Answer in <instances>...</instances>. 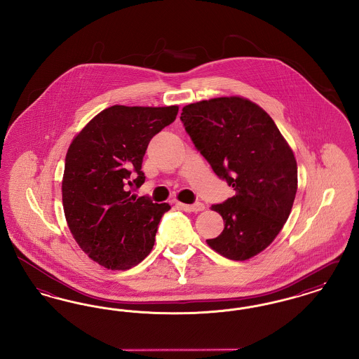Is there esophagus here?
<instances>
[{
	"instance_id": "esophagus-1",
	"label": "esophagus",
	"mask_w": 359,
	"mask_h": 359,
	"mask_svg": "<svg viewBox=\"0 0 359 359\" xmlns=\"http://www.w3.org/2000/svg\"><path fill=\"white\" fill-rule=\"evenodd\" d=\"M180 205L182 210L184 211H189V212H199V211H203L205 210V205L202 203H194V205H184V203H177Z\"/></svg>"
}]
</instances>
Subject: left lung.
Returning <instances> with one entry per match:
<instances>
[{
  "label": "left lung",
  "mask_w": 359,
  "mask_h": 359,
  "mask_svg": "<svg viewBox=\"0 0 359 359\" xmlns=\"http://www.w3.org/2000/svg\"><path fill=\"white\" fill-rule=\"evenodd\" d=\"M195 148L236 195L211 210L224 229L205 242L221 256L245 261L266 249L290 217L297 164L271 116L246 98L221 97L183 107Z\"/></svg>",
  "instance_id": "8db88e82"
}]
</instances>
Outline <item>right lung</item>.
I'll list each match as a JSON object with an SVG mask.
<instances>
[{
	"mask_svg": "<svg viewBox=\"0 0 359 359\" xmlns=\"http://www.w3.org/2000/svg\"><path fill=\"white\" fill-rule=\"evenodd\" d=\"M177 111V106L114 104L69 145L62 182L69 231L86 255L107 269H130L148 256L160 219L171 208L136 198L129 188L145 182L141 165L148 144Z\"/></svg>",
	"mask_w": 359,
	"mask_h": 359,
	"instance_id": "right-lung-1",
	"label": "right lung"
}]
</instances>
